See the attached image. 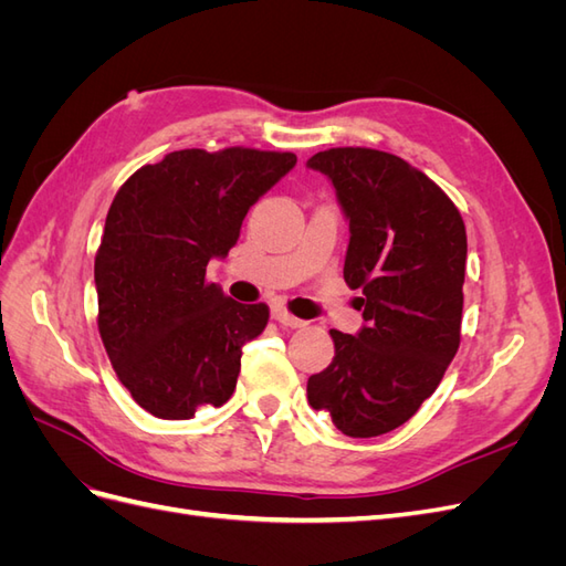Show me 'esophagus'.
<instances>
[{
	"label": "esophagus",
	"instance_id": "obj_1",
	"mask_svg": "<svg viewBox=\"0 0 566 566\" xmlns=\"http://www.w3.org/2000/svg\"><path fill=\"white\" fill-rule=\"evenodd\" d=\"M271 316L276 318L281 325H285V328H302V325H304V321H302V318H297V316H293V314H290V312L285 310V306H273V310H271Z\"/></svg>",
	"mask_w": 566,
	"mask_h": 566
}]
</instances>
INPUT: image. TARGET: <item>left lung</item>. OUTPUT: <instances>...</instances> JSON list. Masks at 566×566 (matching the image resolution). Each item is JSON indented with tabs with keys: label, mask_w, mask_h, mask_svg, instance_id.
Wrapping results in <instances>:
<instances>
[{
	"label": "left lung",
	"mask_w": 566,
	"mask_h": 566,
	"mask_svg": "<svg viewBox=\"0 0 566 566\" xmlns=\"http://www.w3.org/2000/svg\"><path fill=\"white\" fill-rule=\"evenodd\" d=\"M328 175L349 219L345 281L366 325L331 331L333 364L306 397L347 437H380L413 418L460 347L468 233L453 200L403 158L345 146L306 163Z\"/></svg>",
	"instance_id": "8db88e82"
}]
</instances>
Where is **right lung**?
<instances>
[{
    "label": "right lung",
    "instance_id": "right-lung-1",
    "mask_svg": "<svg viewBox=\"0 0 566 566\" xmlns=\"http://www.w3.org/2000/svg\"><path fill=\"white\" fill-rule=\"evenodd\" d=\"M295 163L281 150L184 148L139 167L115 193L94 260L96 323L117 380L156 418L188 420L231 399L269 306L227 297L205 271Z\"/></svg>",
    "mask_w": 566,
    "mask_h": 566
}]
</instances>
